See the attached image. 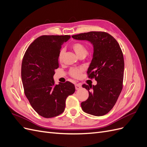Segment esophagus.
Returning a JSON list of instances; mask_svg holds the SVG:
<instances>
[{
	"label": "esophagus",
	"mask_w": 147,
	"mask_h": 147,
	"mask_svg": "<svg viewBox=\"0 0 147 147\" xmlns=\"http://www.w3.org/2000/svg\"><path fill=\"white\" fill-rule=\"evenodd\" d=\"M75 89H76L77 90H79V89H80L82 88V84L80 83H78V84H76L75 85Z\"/></svg>",
	"instance_id": "34e87169"
}]
</instances>
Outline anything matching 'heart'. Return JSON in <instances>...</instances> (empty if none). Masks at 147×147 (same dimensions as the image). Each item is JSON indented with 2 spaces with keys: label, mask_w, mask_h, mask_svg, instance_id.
Instances as JSON below:
<instances>
[{
  "label": "heart",
  "mask_w": 147,
  "mask_h": 147,
  "mask_svg": "<svg viewBox=\"0 0 147 147\" xmlns=\"http://www.w3.org/2000/svg\"><path fill=\"white\" fill-rule=\"evenodd\" d=\"M72 48L74 51H75V53H76V55L79 57L82 55L86 56L87 55L88 51H87L86 47L82 43H78V42L75 43L72 45ZM64 53H65L64 49H61L59 53V55H58V59L59 61H62V60H63ZM83 71V69H73L72 70H70V74L73 77L78 78L81 77Z\"/></svg>",
  "instance_id": "1"
}]
</instances>
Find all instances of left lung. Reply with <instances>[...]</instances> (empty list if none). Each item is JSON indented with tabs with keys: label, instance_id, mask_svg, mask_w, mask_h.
I'll use <instances>...</instances> for the list:
<instances>
[{
	"label": "left lung",
	"instance_id": "1",
	"mask_svg": "<svg viewBox=\"0 0 147 147\" xmlns=\"http://www.w3.org/2000/svg\"><path fill=\"white\" fill-rule=\"evenodd\" d=\"M72 37L90 42L93 46L92 59L87 73L89 78H95L97 84H83L89 97L82 102V109L88 114L102 116L113 107L122 90L124 63L121 49L112 35L104 32L92 31Z\"/></svg>",
	"mask_w": 147,
	"mask_h": 147
}]
</instances>
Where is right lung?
I'll return each instance as SVG.
<instances>
[{"mask_svg": "<svg viewBox=\"0 0 147 147\" xmlns=\"http://www.w3.org/2000/svg\"><path fill=\"white\" fill-rule=\"evenodd\" d=\"M70 35H42L30 44L23 57L21 80L25 95L31 106L44 118L63 113L65 100L75 91L69 82L56 84L53 79L59 67L58 55Z\"/></svg>", "mask_w": 147, "mask_h": 147, "instance_id": "obj_1", "label": "right lung"}]
</instances>
